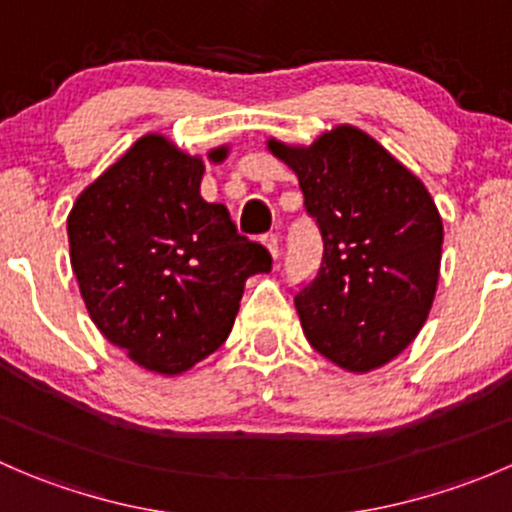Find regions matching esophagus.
<instances>
[{
	"label": "esophagus",
	"instance_id": "34e87169",
	"mask_svg": "<svg viewBox=\"0 0 512 512\" xmlns=\"http://www.w3.org/2000/svg\"><path fill=\"white\" fill-rule=\"evenodd\" d=\"M260 240H262V245H265L267 250H270V255L277 260V257H280V237L272 235V232H267V235H262Z\"/></svg>",
	"mask_w": 512,
	"mask_h": 512
}]
</instances>
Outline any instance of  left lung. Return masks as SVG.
Segmentation results:
<instances>
[{
    "label": "left lung",
    "instance_id": "obj_1",
    "mask_svg": "<svg viewBox=\"0 0 512 512\" xmlns=\"http://www.w3.org/2000/svg\"><path fill=\"white\" fill-rule=\"evenodd\" d=\"M299 180L324 257L294 297L307 342L349 374L396 359L421 332L441 275L443 223L426 185L361 128L309 146L267 138Z\"/></svg>",
    "mask_w": 512,
    "mask_h": 512
}]
</instances>
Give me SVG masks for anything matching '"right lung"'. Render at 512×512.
Segmentation results:
<instances>
[{"label": "right lung", "instance_id": "right-lung-1", "mask_svg": "<svg viewBox=\"0 0 512 512\" xmlns=\"http://www.w3.org/2000/svg\"><path fill=\"white\" fill-rule=\"evenodd\" d=\"M230 146L185 153L163 133L138 138L74 200L71 270L98 332L133 364L180 376L230 334L247 277L272 270L237 235L223 203L200 195L205 163Z\"/></svg>", "mask_w": 512, "mask_h": 512}]
</instances>
